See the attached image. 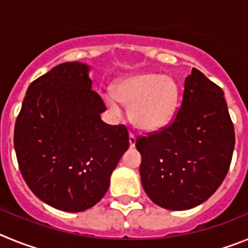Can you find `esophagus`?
I'll use <instances>...</instances> for the list:
<instances>
[{
  "label": "esophagus",
  "mask_w": 248,
  "mask_h": 248,
  "mask_svg": "<svg viewBox=\"0 0 248 248\" xmlns=\"http://www.w3.org/2000/svg\"><path fill=\"white\" fill-rule=\"evenodd\" d=\"M135 143H137V138L133 134H129V145H130V148H134Z\"/></svg>",
  "instance_id": "34e87169"
}]
</instances>
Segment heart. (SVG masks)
<instances>
[{
    "label": "heart",
    "instance_id": "obj_1",
    "mask_svg": "<svg viewBox=\"0 0 248 248\" xmlns=\"http://www.w3.org/2000/svg\"><path fill=\"white\" fill-rule=\"evenodd\" d=\"M113 95H105L107 108L119 117L118 100L129 108L131 123L143 131H159L170 124L180 99V85L160 73H138L120 78Z\"/></svg>",
    "mask_w": 248,
    "mask_h": 248
}]
</instances>
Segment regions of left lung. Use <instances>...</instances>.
<instances>
[{
    "label": "left lung",
    "instance_id": "1",
    "mask_svg": "<svg viewBox=\"0 0 248 248\" xmlns=\"http://www.w3.org/2000/svg\"><path fill=\"white\" fill-rule=\"evenodd\" d=\"M135 146L141 184L153 202L172 211L205 202L226 176L235 146L222 89L192 68L174 122L139 137Z\"/></svg>",
    "mask_w": 248,
    "mask_h": 248
}]
</instances>
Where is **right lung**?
<instances>
[{
  "instance_id": "add662e5",
  "label": "right lung",
  "mask_w": 248,
  "mask_h": 248,
  "mask_svg": "<svg viewBox=\"0 0 248 248\" xmlns=\"http://www.w3.org/2000/svg\"><path fill=\"white\" fill-rule=\"evenodd\" d=\"M91 65L65 62L31 83L15 125L22 176L39 200L80 212L108 191L129 148L124 125H108L102 98L92 89Z\"/></svg>"
}]
</instances>
